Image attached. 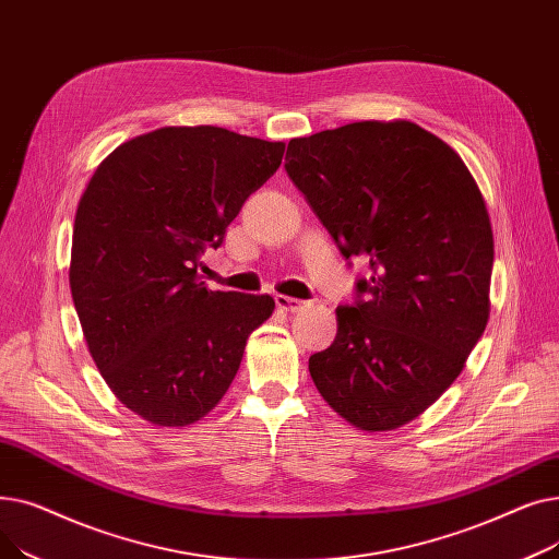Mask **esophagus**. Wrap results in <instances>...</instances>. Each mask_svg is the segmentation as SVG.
<instances>
[{"mask_svg": "<svg viewBox=\"0 0 559 559\" xmlns=\"http://www.w3.org/2000/svg\"><path fill=\"white\" fill-rule=\"evenodd\" d=\"M276 306L285 312H299L308 306V301H301V299H295V297H285V295H276Z\"/></svg>", "mask_w": 559, "mask_h": 559, "instance_id": "34e87169", "label": "esophagus"}]
</instances>
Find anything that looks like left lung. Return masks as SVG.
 I'll use <instances>...</instances> for the list:
<instances>
[{"mask_svg":"<svg viewBox=\"0 0 559 559\" xmlns=\"http://www.w3.org/2000/svg\"><path fill=\"white\" fill-rule=\"evenodd\" d=\"M285 171L342 255L369 270L310 376L348 424L394 430L451 388L485 333L493 235L480 188L407 120L289 140Z\"/></svg>","mask_w":559,"mask_h":559,"instance_id":"1","label":"left lung"}]
</instances>
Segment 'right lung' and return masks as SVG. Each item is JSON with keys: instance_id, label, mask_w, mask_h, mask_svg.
Listing matches in <instances>:
<instances>
[{"instance_id": "1", "label": "right lung", "mask_w": 559, "mask_h": 559, "mask_svg": "<svg viewBox=\"0 0 559 559\" xmlns=\"http://www.w3.org/2000/svg\"><path fill=\"white\" fill-rule=\"evenodd\" d=\"M283 154L219 127H163L117 146L81 194L70 287L83 337L112 394L154 426L209 415L274 312L267 295L209 289L197 267Z\"/></svg>"}]
</instances>
